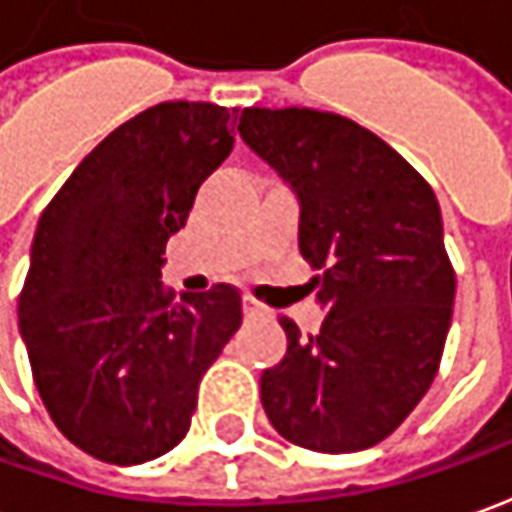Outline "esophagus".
<instances>
[{"mask_svg":"<svg viewBox=\"0 0 512 512\" xmlns=\"http://www.w3.org/2000/svg\"><path fill=\"white\" fill-rule=\"evenodd\" d=\"M243 314H246V317H266L269 309H266L260 300H255V297H249V294H246V297H243Z\"/></svg>","mask_w":512,"mask_h":512,"instance_id":"1","label":"esophagus"}]
</instances>
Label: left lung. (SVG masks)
Instances as JSON below:
<instances>
[{"label":"left lung","mask_w":512,"mask_h":512,"mask_svg":"<svg viewBox=\"0 0 512 512\" xmlns=\"http://www.w3.org/2000/svg\"><path fill=\"white\" fill-rule=\"evenodd\" d=\"M240 138L300 201V255L328 311L303 337L280 317L286 357L260 377L277 433L354 453L397 431L439 371L456 274L428 181L357 121L309 107H246Z\"/></svg>","instance_id":"left-lung-1"}]
</instances>
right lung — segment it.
Masks as SVG:
<instances>
[{
	"label": "right lung",
	"instance_id": "1",
	"mask_svg": "<svg viewBox=\"0 0 512 512\" xmlns=\"http://www.w3.org/2000/svg\"><path fill=\"white\" fill-rule=\"evenodd\" d=\"M235 144L226 107L164 101L124 121L47 203L19 294L33 382L56 428L110 465L164 456L240 328V291L164 289L167 240Z\"/></svg>",
	"mask_w": 512,
	"mask_h": 512
}]
</instances>
